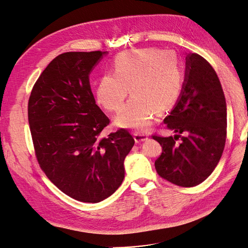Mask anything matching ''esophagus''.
I'll use <instances>...</instances> for the list:
<instances>
[{"label":"esophagus","mask_w":248,"mask_h":248,"mask_svg":"<svg viewBox=\"0 0 248 248\" xmlns=\"http://www.w3.org/2000/svg\"><path fill=\"white\" fill-rule=\"evenodd\" d=\"M133 136H134V140L136 142H141V141H144L147 140V135L144 134V133H140V132H133Z\"/></svg>","instance_id":"34e87169"}]
</instances>
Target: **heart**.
<instances>
[{"instance_id":"heart-1","label":"heart","mask_w":248,"mask_h":248,"mask_svg":"<svg viewBox=\"0 0 248 248\" xmlns=\"http://www.w3.org/2000/svg\"><path fill=\"white\" fill-rule=\"evenodd\" d=\"M113 73L103 75L96 87V101L106 110H120L129 88L132 97L116 118L117 125L145 130L155 113L175 105L183 88L181 58L170 49L155 47L129 49L118 54Z\"/></svg>"}]
</instances>
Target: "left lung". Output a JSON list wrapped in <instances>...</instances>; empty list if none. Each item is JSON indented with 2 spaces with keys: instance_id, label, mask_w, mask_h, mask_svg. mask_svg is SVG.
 <instances>
[{
  "instance_id": "left-lung-1",
  "label": "left lung",
  "mask_w": 248,
  "mask_h": 248,
  "mask_svg": "<svg viewBox=\"0 0 248 248\" xmlns=\"http://www.w3.org/2000/svg\"><path fill=\"white\" fill-rule=\"evenodd\" d=\"M164 122L176 134L153 135L163 148L155 162L156 173L178 186L201 184L222 156L227 137V108L219 77L199 54H187L180 97Z\"/></svg>"
}]
</instances>
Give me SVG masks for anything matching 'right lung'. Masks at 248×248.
<instances>
[{
	"label": "right lung",
	"mask_w": 248,
	"mask_h": 248,
	"mask_svg": "<svg viewBox=\"0 0 248 248\" xmlns=\"http://www.w3.org/2000/svg\"><path fill=\"white\" fill-rule=\"evenodd\" d=\"M105 52H68L47 65L28 101V123L39 167L62 192L83 202L112 195L124 179V160L134 145L95 104L90 73Z\"/></svg>",
	"instance_id": "1"
}]
</instances>
